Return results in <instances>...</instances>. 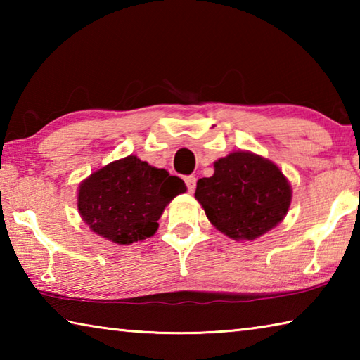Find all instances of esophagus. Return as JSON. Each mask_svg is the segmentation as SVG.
<instances>
[{
	"mask_svg": "<svg viewBox=\"0 0 360 360\" xmlns=\"http://www.w3.org/2000/svg\"><path fill=\"white\" fill-rule=\"evenodd\" d=\"M184 181H186V184H187L188 192L192 193L195 191V186H197V178H195V176H186Z\"/></svg>",
	"mask_w": 360,
	"mask_h": 360,
	"instance_id": "esophagus-1",
	"label": "esophagus"
}]
</instances>
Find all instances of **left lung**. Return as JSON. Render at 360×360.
<instances>
[{"label": "left lung", "mask_w": 360, "mask_h": 360, "mask_svg": "<svg viewBox=\"0 0 360 360\" xmlns=\"http://www.w3.org/2000/svg\"><path fill=\"white\" fill-rule=\"evenodd\" d=\"M195 198L212 227L235 241H252L288 214L292 187L275 162L233 150L214 162V174L198 179Z\"/></svg>", "instance_id": "1"}]
</instances>
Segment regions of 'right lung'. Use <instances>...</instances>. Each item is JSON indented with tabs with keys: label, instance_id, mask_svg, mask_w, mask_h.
<instances>
[{
	"label": "right lung",
	"instance_id": "add662e5",
	"mask_svg": "<svg viewBox=\"0 0 360 360\" xmlns=\"http://www.w3.org/2000/svg\"><path fill=\"white\" fill-rule=\"evenodd\" d=\"M186 191L178 176L131 154L96 169L79 184L77 210L94 233L127 246L150 238L167 205Z\"/></svg>",
	"mask_w": 360,
	"mask_h": 360
}]
</instances>
